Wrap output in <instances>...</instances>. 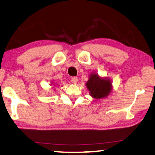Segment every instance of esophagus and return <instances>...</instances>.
Wrapping results in <instances>:
<instances>
[{
    "label": "esophagus",
    "instance_id": "esophagus-1",
    "mask_svg": "<svg viewBox=\"0 0 155 155\" xmlns=\"http://www.w3.org/2000/svg\"><path fill=\"white\" fill-rule=\"evenodd\" d=\"M78 78H76V77H73L72 78H71V82L73 83V84H77L78 83Z\"/></svg>",
    "mask_w": 155,
    "mask_h": 155
}]
</instances>
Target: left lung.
<instances>
[{"instance_id":"left-lung-1","label":"left lung","mask_w":155,"mask_h":155,"mask_svg":"<svg viewBox=\"0 0 155 155\" xmlns=\"http://www.w3.org/2000/svg\"><path fill=\"white\" fill-rule=\"evenodd\" d=\"M86 87L89 91L90 95L95 100L107 97L113 90L111 80L108 78L101 77L95 72L90 74Z\"/></svg>"}]
</instances>
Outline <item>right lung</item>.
<instances>
[{
	"instance_id": "right-lung-1",
	"label": "right lung",
	"mask_w": 155,
	"mask_h": 155,
	"mask_svg": "<svg viewBox=\"0 0 155 155\" xmlns=\"http://www.w3.org/2000/svg\"><path fill=\"white\" fill-rule=\"evenodd\" d=\"M53 84H53V83H51V85H53Z\"/></svg>"
}]
</instances>
